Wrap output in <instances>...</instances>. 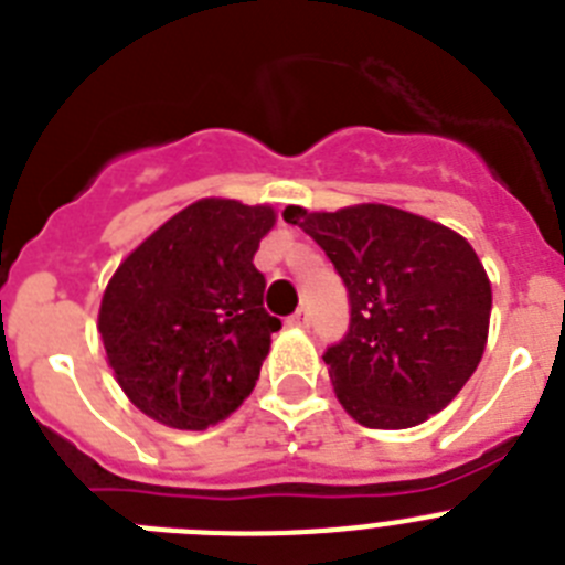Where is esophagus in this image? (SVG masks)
Instances as JSON below:
<instances>
[{
	"instance_id": "esophagus-1",
	"label": "esophagus",
	"mask_w": 565,
	"mask_h": 565,
	"mask_svg": "<svg viewBox=\"0 0 565 565\" xmlns=\"http://www.w3.org/2000/svg\"><path fill=\"white\" fill-rule=\"evenodd\" d=\"M288 326H291V328H308V326H311V317H308L306 308H299L297 313H291V317H288Z\"/></svg>"
}]
</instances>
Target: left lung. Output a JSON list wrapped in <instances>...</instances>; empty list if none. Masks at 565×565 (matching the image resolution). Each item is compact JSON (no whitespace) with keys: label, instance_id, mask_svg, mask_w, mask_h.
Wrapping results in <instances>:
<instances>
[{"label":"left lung","instance_id":"8db88e82","mask_svg":"<svg viewBox=\"0 0 565 565\" xmlns=\"http://www.w3.org/2000/svg\"><path fill=\"white\" fill-rule=\"evenodd\" d=\"M317 239L351 297V331L328 348V376L353 422L404 430L427 422L476 373L492 286L452 228L384 203L282 212Z\"/></svg>","mask_w":565,"mask_h":565}]
</instances>
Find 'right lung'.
<instances>
[{
	"label": "right lung",
	"mask_w": 565,
	"mask_h": 565,
	"mask_svg": "<svg viewBox=\"0 0 565 565\" xmlns=\"http://www.w3.org/2000/svg\"><path fill=\"white\" fill-rule=\"evenodd\" d=\"M266 203L203 198L172 214L115 268L98 308L107 362L129 402L174 430H206L257 384L271 333L259 239Z\"/></svg>",
	"instance_id": "add662e5"
}]
</instances>
